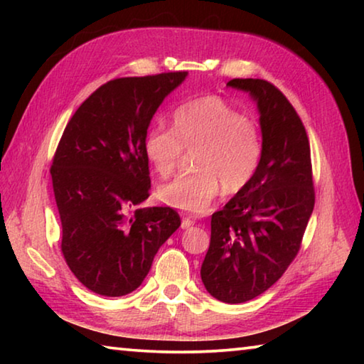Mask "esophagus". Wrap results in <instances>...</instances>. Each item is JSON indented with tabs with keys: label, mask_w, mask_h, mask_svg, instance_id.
I'll return each mask as SVG.
<instances>
[{
	"label": "esophagus",
	"mask_w": 364,
	"mask_h": 364,
	"mask_svg": "<svg viewBox=\"0 0 364 364\" xmlns=\"http://www.w3.org/2000/svg\"><path fill=\"white\" fill-rule=\"evenodd\" d=\"M196 223V221L193 220V218H189V217H184L183 220H181V228L183 230H188V228H191Z\"/></svg>",
	"instance_id": "obj_1"
}]
</instances>
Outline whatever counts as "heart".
<instances>
[{"label": "heart", "instance_id": "1", "mask_svg": "<svg viewBox=\"0 0 364 364\" xmlns=\"http://www.w3.org/2000/svg\"><path fill=\"white\" fill-rule=\"evenodd\" d=\"M184 149H196V171L160 186L159 199L184 212L204 213L221 189L236 194L249 186L260 168L263 138L257 122L218 96H204L175 110L173 128H152L144 141L146 157L162 178L176 170Z\"/></svg>", "mask_w": 364, "mask_h": 364}]
</instances>
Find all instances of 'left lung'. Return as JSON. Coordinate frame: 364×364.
<instances>
[{
	"mask_svg": "<svg viewBox=\"0 0 364 364\" xmlns=\"http://www.w3.org/2000/svg\"><path fill=\"white\" fill-rule=\"evenodd\" d=\"M228 86L257 102L263 157L249 186L212 215L200 278L212 297L244 304L273 286L299 254L315 188L305 127L287 97L260 78H234Z\"/></svg>",
	"mask_w": 364,
	"mask_h": 364,
	"instance_id": "1",
	"label": "left lung"
}]
</instances>
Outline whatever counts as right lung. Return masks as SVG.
Masks as SVG:
<instances>
[{
	"label": "right lung",
	"mask_w": 364,
	"mask_h": 364,
	"mask_svg": "<svg viewBox=\"0 0 364 364\" xmlns=\"http://www.w3.org/2000/svg\"><path fill=\"white\" fill-rule=\"evenodd\" d=\"M188 72L115 78L100 86L67 123L51 178L63 225V255L91 292L122 297L149 273L181 225L170 207L137 208L149 197L147 128Z\"/></svg>",
	"instance_id": "1"
}]
</instances>
